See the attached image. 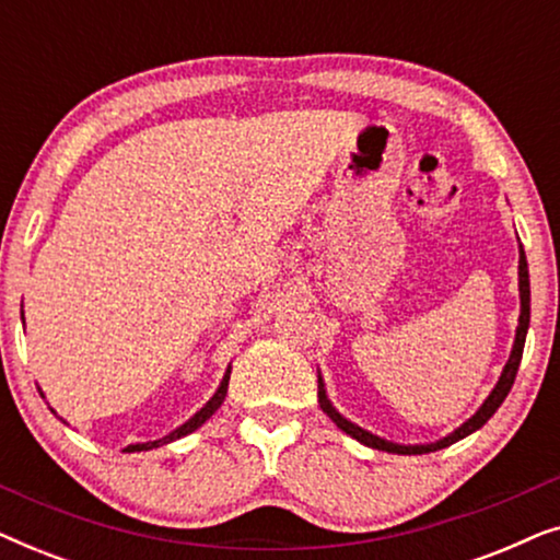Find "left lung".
Returning a JSON list of instances; mask_svg holds the SVG:
<instances>
[{"instance_id": "1", "label": "left lung", "mask_w": 560, "mask_h": 560, "mask_svg": "<svg viewBox=\"0 0 560 560\" xmlns=\"http://www.w3.org/2000/svg\"><path fill=\"white\" fill-rule=\"evenodd\" d=\"M517 288H520V318H517V331H515V343H512V351H510V359L508 364H504V370L500 374V380H497V385L492 393L487 395V400L479 405V410L474 412L469 420H464L462 425L456 428V431H451L448 435H443V439L433 441V443H395V441H387L382 439V435H374L366 431V428L351 423L349 418H343L339 410L334 408V402L328 400L326 395V385H324V377H320V370H318V402H320V410L326 412L328 418L334 420L336 425L341 428L343 433L351 435V439H357L359 443H364V446L370 448H377V451H387V454H402V456H416V454H431V451H439V448H446L451 443L466 439V435L479 431L481 425L487 423L489 418L494 416L497 408L504 402V397L512 389V382L517 377V366H520V359H523V349H525V336H527V326H530V275H527V259H525V249L523 244H520V265H517Z\"/></svg>"}]
</instances>
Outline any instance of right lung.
Listing matches in <instances>:
<instances>
[{
    "label": "right lung",
    "instance_id": "1",
    "mask_svg": "<svg viewBox=\"0 0 560 560\" xmlns=\"http://www.w3.org/2000/svg\"><path fill=\"white\" fill-rule=\"evenodd\" d=\"M22 324H25V313H22ZM229 377H232V364L226 366V372H224V377H221V382H219V387H217V393L211 395V400L203 405L201 410L196 412V416H190L186 423L183 425H178L175 428V431H171L167 435H163V439H158V441H144V443H129V446L125 448L127 454H135V451H152V448H160V446H165V443H173V441H178V439H183V435H188V433H194V431H198V428H201L206 420H209L213 412H217L219 408H221V402H224V397H226V389H229ZM40 389V387H37ZM43 395V393H40ZM45 397V395H43ZM50 412H56L50 408ZM58 416V412H56ZM63 420V418H60ZM66 423V420H63Z\"/></svg>",
    "mask_w": 560,
    "mask_h": 560
}]
</instances>
